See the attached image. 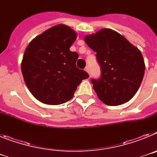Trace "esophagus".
Here are the masks:
<instances>
[{
	"label": "esophagus",
	"mask_w": 157,
	"mask_h": 157,
	"mask_svg": "<svg viewBox=\"0 0 157 157\" xmlns=\"http://www.w3.org/2000/svg\"><path fill=\"white\" fill-rule=\"evenodd\" d=\"M85 71L86 72H88V73H89V72H90V70H89L88 67H85Z\"/></svg>",
	"instance_id": "obj_1"
}]
</instances>
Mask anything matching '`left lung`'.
Segmentation results:
<instances>
[{
	"instance_id": "1",
	"label": "left lung",
	"mask_w": 157,
	"mask_h": 157,
	"mask_svg": "<svg viewBox=\"0 0 157 157\" xmlns=\"http://www.w3.org/2000/svg\"><path fill=\"white\" fill-rule=\"evenodd\" d=\"M85 41L97 52L101 67V77L91 79L99 99L111 106L130 101L145 75V63L139 49L111 29H102L86 36Z\"/></svg>"
}]
</instances>
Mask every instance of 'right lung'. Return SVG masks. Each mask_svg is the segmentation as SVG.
Segmentation results:
<instances>
[{
	"label": "right lung",
	"instance_id": "obj_1",
	"mask_svg": "<svg viewBox=\"0 0 157 157\" xmlns=\"http://www.w3.org/2000/svg\"><path fill=\"white\" fill-rule=\"evenodd\" d=\"M76 33L65 25H56L32 40L21 63L25 83L34 98L46 105H57L71 100L88 73L78 69V54L70 47Z\"/></svg>",
	"mask_w": 157,
	"mask_h": 157
}]
</instances>
